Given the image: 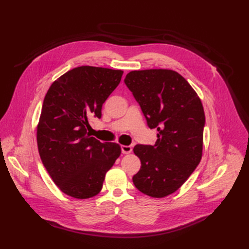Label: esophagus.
<instances>
[{
    "mask_svg": "<svg viewBox=\"0 0 249 249\" xmlns=\"http://www.w3.org/2000/svg\"><path fill=\"white\" fill-rule=\"evenodd\" d=\"M132 151H133V148L131 147V146H122V152L124 153V154H129V153H132Z\"/></svg>",
    "mask_w": 249,
    "mask_h": 249,
    "instance_id": "obj_1",
    "label": "esophagus"
}]
</instances>
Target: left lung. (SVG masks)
Returning a JSON list of instances; mask_svg holds the SVG:
<instances>
[{
  "instance_id": "left-lung-1",
  "label": "left lung",
  "mask_w": 249,
  "mask_h": 249,
  "mask_svg": "<svg viewBox=\"0 0 249 249\" xmlns=\"http://www.w3.org/2000/svg\"><path fill=\"white\" fill-rule=\"evenodd\" d=\"M124 83L140 104L149 127L158 131L155 145L134 148L141 169L133 182L149 196H167L187 180L202 159V101L189 83L172 70L132 71Z\"/></svg>"
}]
</instances>
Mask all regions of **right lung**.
<instances>
[{
    "mask_svg": "<svg viewBox=\"0 0 249 249\" xmlns=\"http://www.w3.org/2000/svg\"><path fill=\"white\" fill-rule=\"evenodd\" d=\"M124 72L82 66L57 78L43 100L37 147L45 169L61 191L75 198L96 196L105 174L120 157L116 143H101L87 133L88 118L101 117L102 104Z\"/></svg>",
    "mask_w": 249,
    "mask_h": 249,
    "instance_id": "1",
    "label": "right lung"
}]
</instances>
